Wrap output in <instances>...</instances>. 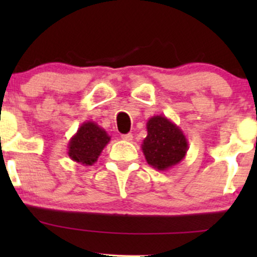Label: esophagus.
Masks as SVG:
<instances>
[{
    "label": "esophagus",
    "mask_w": 257,
    "mask_h": 257,
    "mask_svg": "<svg viewBox=\"0 0 257 257\" xmlns=\"http://www.w3.org/2000/svg\"><path fill=\"white\" fill-rule=\"evenodd\" d=\"M122 139L124 141H128V143H131V141H133V135L131 134V133H129V134H123Z\"/></svg>",
    "instance_id": "34e87169"
}]
</instances>
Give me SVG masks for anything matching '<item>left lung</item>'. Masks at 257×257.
I'll list each match as a JSON object with an SVG mask.
<instances>
[{
	"instance_id": "obj_1",
	"label": "left lung",
	"mask_w": 257,
	"mask_h": 257,
	"mask_svg": "<svg viewBox=\"0 0 257 257\" xmlns=\"http://www.w3.org/2000/svg\"><path fill=\"white\" fill-rule=\"evenodd\" d=\"M147 137L141 144L146 162L157 170L170 169L185 158L188 143L184 132L163 114L147 120Z\"/></svg>"
}]
</instances>
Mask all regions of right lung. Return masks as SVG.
I'll use <instances>...</instances> for the list:
<instances>
[{"mask_svg": "<svg viewBox=\"0 0 257 257\" xmlns=\"http://www.w3.org/2000/svg\"><path fill=\"white\" fill-rule=\"evenodd\" d=\"M111 137L95 122L82 123L77 133L69 141V157L83 166H93L98 161L104 147L110 143Z\"/></svg>", "mask_w": 257, "mask_h": 257, "instance_id": "obj_1", "label": "right lung"}]
</instances>
